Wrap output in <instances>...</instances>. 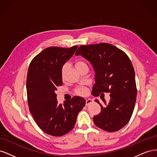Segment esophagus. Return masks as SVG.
I'll return each mask as SVG.
<instances>
[{"mask_svg":"<svg viewBox=\"0 0 157 157\" xmlns=\"http://www.w3.org/2000/svg\"><path fill=\"white\" fill-rule=\"evenodd\" d=\"M92 102H93V100H92V99H86V105L87 106V105H90V104L92 103Z\"/></svg>","mask_w":157,"mask_h":157,"instance_id":"34e87169","label":"esophagus"}]
</instances>
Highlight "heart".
I'll return each instance as SVG.
<instances>
[{"mask_svg":"<svg viewBox=\"0 0 157 157\" xmlns=\"http://www.w3.org/2000/svg\"><path fill=\"white\" fill-rule=\"evenodd\" d=\"M75 66L78 71H79L80 69H82L84 67H88L87 64L85 63L84 61H82V60H78V61H76L75 63ZM67 69H68V66H67V65H66V64L63 65L62 67H61V78H62V79L65 78ZM75 92L77 93V94H79V95H85L87 92V90L84 87H77V88L75 89Z\"/></svg>","mask_w":157,"mask_h":157,"instance_id":"obj_1","label":"heart"}]
</instances>
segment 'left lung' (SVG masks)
Here are the masks:
<instances>
[{
  "label": "left lung",
  "instance_id": "left-lung-1",
  "mask_svg": "<svg viewBox=\"0 0 157 157\" xmlns=\"http://www.w3.org/2000/svg\"><path fill=\"white\" fill-rule=\"evenodd\" d=\"M75 55L86 58L95 70L94 96L110 93L108 103L102 98L103 105L95 100L101 105V112L93 117L94 124L107 132L119 130L130 121L136 100L135 72L130 58L122 50L105 42L80 46Z\"/></svg>",
  "mask_w": 157,
  "mask_h": 157
}]
</instances>
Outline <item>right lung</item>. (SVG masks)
I'll list each match as a JSON object with an SVG mask.
<instances>
[{
	"label": "right lung",
	"instance_id": "add662e5",
	"mask_svg": "<svg viewBox=\"0 0 157 157\" xmlns=\"http://www.w3.org/2000/svg\"><path fill=\"white\" fill-rule=\"evenodd\" d=\"M77 47L47 48L32 59L28 69L26 87L29 111L38 126L53 136H63L72 130L86 104L84 98L74 96L59 105L55 93L63 84L61 68Z\"/></svg>",
	"mask_w": 157,
	"mask_h": 157
}]
</instances>
